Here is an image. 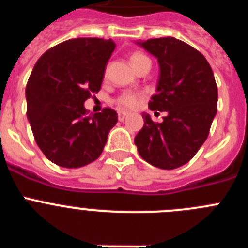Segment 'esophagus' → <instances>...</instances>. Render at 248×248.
Returning <instances> with one entry per match:
<instances>
[{"mask_svg": "<svg viewBox=\"0 0 248 248\" xmlns=\"http://www.w3.org/2000/svg\"><path fill=\"white\" fill-rule=\"evenodd\" d=\"M126 115H128V114L124 113V111H119V113H118V119H119L120 122H123V120L126 118Z\"/></svg>", "mask_w": 248, "mask_h": 248, "instance_id": "34e87169", "label": "esophagus"}]
</instances>
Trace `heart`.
I'll return each instance as SVG.
<instances>
[{"label": "heart", "instance_id": "heart-1", "mask_svg": "<svg viewBox=\"0 0 248 248\" xmlns=\"http://www.w3.org/2000/svg\"><path fill=\"white\" fill-rule=\"evenodd\" d=\"M150 59L146 56H144L143 53H139V52H135L130 56V63L131 65L134 67V69H137L138 67H140L144 63H149ZM143 94L141 93H133V92H128V93L122 94L119 98L117 99V104L120 109L123 110H135L140 107L141 102H143Z\"/></svg>", "mask_w": 248, "mask_h": 248}]
</instances>
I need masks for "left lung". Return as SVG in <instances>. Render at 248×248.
<instances>
[{
	"label": "left lung",
	"mask_w": 248,
	"mask_h": 248,
	"mask_svg": "<svg viewBox=\"0 0 248 248\" xmlns=\"http://www.w3.org/2000/svg\"><path fill=\"white\" fill-rule=\"evenodd\" d=\"M157 59L156 94L150 110L166 111L163 123L143 114L144 126L134 139L140 156L164 170L189 163L210 133L217 113V85L209 62L187 43L174 37L137 42Z\"/></svg>",
	"instance_id": "obj_1"
}]
</instances>
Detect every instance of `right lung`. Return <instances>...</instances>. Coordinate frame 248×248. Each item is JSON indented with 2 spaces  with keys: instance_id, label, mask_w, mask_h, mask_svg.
I'll return each mask as SVG.
<instances>
[{
  "instance_id": "1",
  "label": "right lung",
  "mask_w": 248,
  "mask_h": 248,
  "mask_svg": "<svg viewBox=\"0 0 248 248\" xmlns=\"http://www.w3.org/2000/svg\"><path fill=\"white\" fill-rule=\"evenodd\" d=\"M114 49L111 39L74 38L37 61L26 87L27 118L37 145L52 163L82 168L102 154L118 114L110 108L88 114L84 102L99 92Z\"/></svg>"
}]
</instances>
